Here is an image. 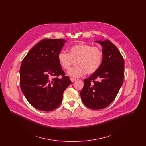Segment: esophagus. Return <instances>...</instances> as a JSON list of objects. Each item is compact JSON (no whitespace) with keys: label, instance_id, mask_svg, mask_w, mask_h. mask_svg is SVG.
<instances>
[{"label":"esophagus","instance_id":"34e87169","mask_svg":"<svg viewBox=\"0 0 146 146\" xmlns=\"http://www.w3.org/2000/svg\"><path fill=\"white\" fill-rule=\"evenodd\" d=\"M70 80H71V82H74V81L76 80V79L73 78H70Z\"/></svg>","mask_w":146,"mask_h":146}]
</instances>
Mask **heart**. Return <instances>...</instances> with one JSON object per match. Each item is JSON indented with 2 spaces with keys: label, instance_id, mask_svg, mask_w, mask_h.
Listing matches in <instances>:
<instances>
[{
  "label": "heart",
  "instance_id": "1",
  "mask_svg": "<svg viewBox=\"0 0 146 146\" xmlns=\"http://www.w3.org/2000/svg\"><path fill=\"white\" fill-rule=\"evenodd\" d=\"M103 59V52L97 47L80 43L71 46L69 54L61 51L58 54V61L64 70H69L73 61L76 67L68 71L67 74L72 77L83 76L86 73L92 74L100 68Z\"/></svg>",
  "mask_w": 146,
  "mask_h": 146
}]
</instances>
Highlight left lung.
Listing matches in <instances>:
<instances>
[{"mask_svg": "<svg viewBox=\"0 0 146 146\" xmlns=\"http://www.w3.org/2000/svg\"><path fill=\"white\" fill-rule=\"evenodd\" d=\"M95 42L102 46V61L98 70L84 80L80 94L84 104L97 110L107 107L117 96L124 81V61L110 40Z\"/></svg>", "mask_w": 146, "mask_h": 146, "instance_id": "obj_1", "label": "left lung"}]
</instances>
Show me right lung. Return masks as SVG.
I'll list each match as a JSON object with an SVG mask.
<instances>
[{"instance_id":"obj_1","label":"right lung","mask_w":146,"mask_h":146,"mask_svg":"<svg viewBox=\"0 0 146 146\" xmlns=\"http://www.w3.org/2000/svg\"><path fill=\"white\" fill-rule=\"evenodd\" d=\"M66 41L45 39L29 51L21 63L20 87L28 102L38 110L53 111L61 104L63 94L72 83L58 61ZM62 75L63 78L58 77ZM52 76H57L53 79Z\"/></svg>"}]
</instances>
